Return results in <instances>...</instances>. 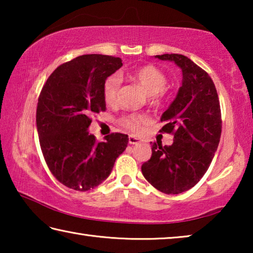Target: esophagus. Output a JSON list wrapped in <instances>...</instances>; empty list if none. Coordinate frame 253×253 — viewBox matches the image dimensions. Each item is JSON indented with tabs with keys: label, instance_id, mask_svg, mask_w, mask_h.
Masks as SVG:
<instances>
[{
	"label": "esophagus",
	"instance_id": "esophagus-1",
	"mask_svg": "<svg viewBox=\"0 0 253 253\" xmlns=\"http://www.w3.org/2000/svg\"><path fill=\"white\" fill-rule=\"evenodd\" d=\"M128 142H129L130 145H135L137 143H139L140 140L138 138H136L135 136H129V137H128Z\"/></svg>",
	"mask_w": 253,
	"mask_h": 253
}]
</instances>
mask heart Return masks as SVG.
<instances>
[{"label": "heart", "mask_w": 253, "mask_h": 253, "mask_svg": "<svg viewBox=\"0 0 253 253\" xmlns=\"http://www.w3.org/2000/svg\"><path fill=\"white\" fill-rule=\"evenodd\" d=\"M126 78L139 84L148 95V102L154 107L162 104L165 96V88L168 85V77L158 68L152 65L140 66L136 69L125 74ZM121 79L116 75H111L106 78L102 84V97L108 105H113L117 101ZM148 122V117L145 114L131 113L127 114L119 119V124L130 131H138L144 124Z\"/></svg>", "instance_id": "1"}]
</instances>
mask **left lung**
Listing matches in <instances>:
<instances>
[{
  "label": "left lung",
  "mask_w": 253,
  "mask_h": 253,
  "mask_svg": "<svg viewBox=\"0 0 253 253\" xmlns=\"http://www.w3.org/2000/svg\"><path fill=\"white\" fill-rule=\"evenodd\" d=\"M174 61L183 81L176 98L162 115V132L174 136L170 146L154 143L152 156L142 165L144 177L166 194L188 191L207 172L220 143V101L211 77L183 54L156 55Z\"/></svg>",
  "instance_id": "8db88e82"
}]
</instances>
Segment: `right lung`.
<instances>
[{
	"mask_svg": "<svg viewBox=\"0 0 253 253\" xmlns=\"http://www.w3.org/2000/svg\"><path fill=\"white\" fill-rule=\"evenodd\" d=\"M122 59L84 54L62 63L46 79L37 107V128L44 161L60 183L85 192L109 176L125 151L128 135L111 132L98 143L88 132L92 115L106 110L102 84Z\"/></svg>",
	"mask_w": 253,
	"mask_h": 253,
	"instance_id": "add662e5",
	"label": "right lung"
}]
</instances>
